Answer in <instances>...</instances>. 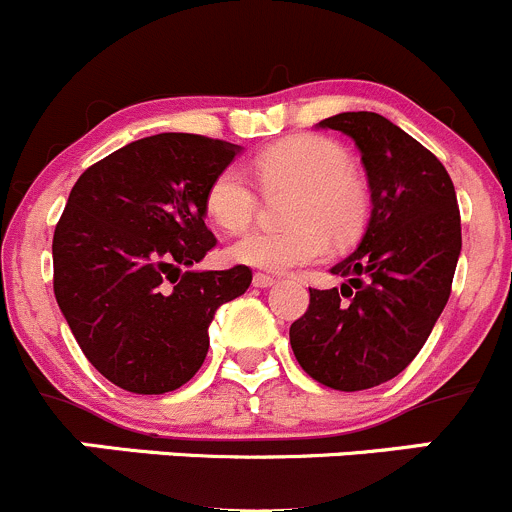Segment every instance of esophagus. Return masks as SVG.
<instances>
[{"instance_id":"esophagus-1","label":"esophagus","mask_w":512,"mask_h":512,"mask_svg":"<svg viewBox=\"0 0 512 512\" xmlns=\"http://www.w3.org/2000/svg\"><path fill=\"white\" fill-rule=\"evenodd\" d=\"M252 285H255V287H270V285H275V277L265 275V272H255V275H252Z\"/></svg>"}]
</instances>
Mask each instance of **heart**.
Instances as JSON below:
<instances>
[{
  "instance_id": "obj_1",
  "label": "heart",
  "mask_w": 512,
  "mask_h": 512,
  "mask_svg": "<svg viewBox=\"0 0 512 512\" xmlns=\"http://www.w3.org/2000/svg\"><path fill=\"white\" fill-rule=\"evenodd\" d=\"M255 175L265 190L295 187L287 210L292 227L255 230L237 240L230 257L242 265L277 272L317 262L330 252V240H352L365 222V185L335 140L287 137L255 157ZM205 210L225 232H242L255 220L257 195L237 167H225L207 185Z\"/></svg>"
}]
</instances>
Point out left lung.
Instances as JSON below:
<instances>
[{"mask_svg":"<svg viewBox=\"0 0 512 512\" xmlns=\"http://www.w3.org/2000/svg\"><path fill=\"white\" fill-rule=\"evenodd\" d=\"M320 127L355 140L372 215L360 247L332 267L347 285L310 287L290 345L312 380L355 393L393 380L423 350L453 287L460 210L443 162L382 114L342 112Z\"/></svg>","mask_w":512,"mask_h":512,"instance_id":"obj_1","label":"left lung"}]
</instances>
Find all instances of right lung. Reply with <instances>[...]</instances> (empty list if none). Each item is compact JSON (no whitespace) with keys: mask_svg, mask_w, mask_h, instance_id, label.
Here are the masks:
<instances>
[{"mask_svg":"<svg viewBox=\"0 0 512 512\" xmlns=\"http://www.w3.org/2000/svg\"><path fill=\"white\" fill-rule=\"evenodd\" d=\"M235 145L187 132L130 142L82 172L54 227V297L84 357L137 395L182 388L202 367L222 302L252 270H187L217 237L205 192Z\"/></svg>","mask_w":512,"mask_h":512,"instance_id":"1","label":"right lung"}]
</instances>
